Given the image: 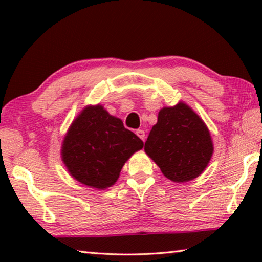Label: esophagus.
I'll return each mask as SVG.
<instances>
[{
  "label": "esophagus",
  "instance_id": "1",
  "mask_svg": "<svg viewBox=\"0 0 262 262\" xmlns=\"http://www.w3.org/2000/svg\"><path fill=\"white\" fill-rule=\"evenodd\" d=\"M136 135L139 136L142 141H144V140H145V133H144V130H142V129H137V130H136Z\"/></svg>",
  "mask_w": 262,
  "mask_h": 262
}]
</instances>
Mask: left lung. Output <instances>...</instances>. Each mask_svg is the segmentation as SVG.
I'll return each mask as SVG.
<instances>
[{
  "label": "left lung",
  "mask_w": 262,
  "mask_h": 262,
  "mask_svg": "<svg viewBox=\"0 0 262 262\" xmlns=\"http://www.w3.org/2000/svg\"><path fill=\"white\" fill-rule=\"evenodd\" d=\"M144 150L167 179L184 183L202 173L214 148L205 122L187 105L179 103L159 111Z\"/></svg>",
  "instance_id": "8db88e82"
}]
</instances>
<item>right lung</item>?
I'll return each mask as SVG.
<instances>
[{
    "label": "right lung",
    "mask_w": 262,
    "mask_h": 262,
    "mask_svg": "<svg viewBox=\"0 0 262 262\" xmlns=\"http://www.w3.org/2000/svg\"><path fill=\"white\" fill-rule=\"evenodd\" d=\"M143 142L126 129L103 106H89L70 126L62 145V161L79 183L107 188L118 180L123 164Z\"/></svg>",
    "instance_id": "right-lung-1"
}]
</instances>
